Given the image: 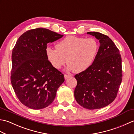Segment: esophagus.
Instances as JSON below:
<instances>
[{
  "mask_svg": "<svg viewBox=\"0 0 134 134\" xmlns=\"http://www.w3.org/2000/svg\"><path fill=\"white\" fill-rule=\"evenodd\" d=\"M71 75H69V74H64V78H65V79L69 78L71 77Z\"/></svg>",
  "mask_w": 134,
  "mask_h": 134,
  "instance_id": "1",
  "label": "esophagus"
}]
</instances>
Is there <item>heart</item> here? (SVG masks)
Returning <instances> with one entry per match:
<instances>
[{"label": "heart", "instance_id": "b5f03b06", "mask_svg": "<svg viewBox=\"0 0 134 134\" xmlns=\"http://www.w3.org/2000/svg\"><path fill=\"white\" fill-rule=\"evenodd\" d=\"M56 49L46 48L47 59L52 66L59 69L66 62L68 70L79 73L86 70L94 62L98 50L95 39L68 36L56 45Z\"/></svg>", "mask_w": 134, "mask_h": 134}]
</instances>
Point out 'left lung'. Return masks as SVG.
Masks as SVG:
<instances>
[{
  "instance_id": "8db88e82",
  "label": "left lung",
  "mask_w": 134,
  "mask_h": 134,
  "mask_svg": "<svg viewBox=\"0 0 134 134\" xmlns=\"http://www.w3.org/2000/svg\"><path fill=\"white\" fill-rule=\"evenodd\" d=\"M98 39V51L92 64L75 75L76 102L88 109H100L114 101L122 81L121 58L119 50L109 37L103 34L87 33Z\"/></svg>"
}]
</instances>
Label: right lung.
Returning <instances> with one entry per match:
<instances>
[{
    "label": "right lung",
    "instance_id": "add662e5",
    "mask_svg": "<svg viewBox=\"0 0 134 134\" xmlns=\"http://www.w3.org/2000/svg\"><path fill=\"white\" fill-rule=\"evenodd\" d=\"M45 28L29 30L19 37L12 52L11 82L22 104L33 109L52 103L64 81V75L47 59V44L62 38Z\"/></svg>",
    "mask_w": 134,
    "mask_h": 134
}]
</instances>
